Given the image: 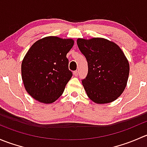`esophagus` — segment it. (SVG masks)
<instances>
[{"label": "esophagus", "instance_id": "34e87169", "mask_svg": "<svg viewBox=\"0 0 147 147\" xmlns=\"http://www.w3.org/2000/svg\"><path fill=\"white\" fill-rule=\"evenodd\" d=\"M73 74H74V75H75V76L77 77L78 75H79V72H78V70H75V71H74Z\"/></svg>", "mask_w": 147, "mask_h": 147}]
</instances>
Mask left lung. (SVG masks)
Listing matches in <instances>:
<instances>
[{"instance_id":"1","label":"left lung","mask_w":147,"mask_h":147,"mask_svg":"<svg viewBox=\"0 0 147 147\" xmlns=\"http://www.w3.org/2000/svg\"><path fill=\"white\" fill-rule=\"evenodd\" d=\"M77 43L88 65L87 76L82 80L88 97L97 104L115 101L124 92L129 73L122 50L104 38H80Z\"/></svg>"}]
</instances>
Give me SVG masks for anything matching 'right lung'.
<instances>
[{
	"instance_id": "right-lung-1",
	"label": "right lung",
	"mask_w": 147,
	"mask_h": 147,
	"mask_svg": "<svg viewBox=\"0 0 147 147\" xmlns=\"http://www.w3.org/2000/svg\"><path fill=\"white\" fill-rule=\"evenodd\" d=\"M71 39L46 37L35 42L24 57L22 79L28 94L49 104L57 100L72 76L67 53L73 46Z\"/></svg>"
}]
</instances>
